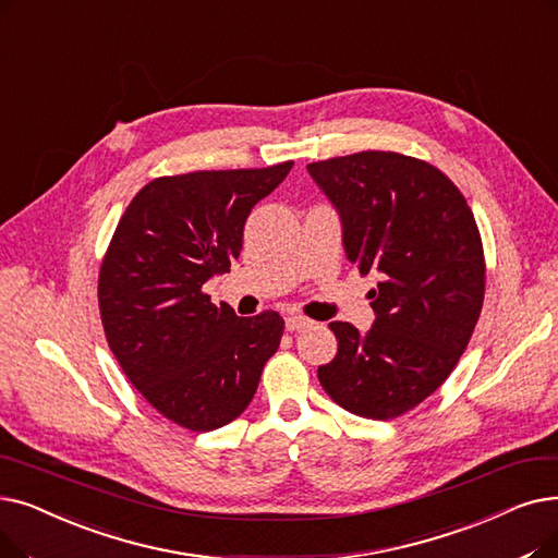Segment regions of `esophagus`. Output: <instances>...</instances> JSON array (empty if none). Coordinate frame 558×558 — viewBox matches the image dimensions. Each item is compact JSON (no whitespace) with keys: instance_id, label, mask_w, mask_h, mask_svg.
<instances>
[{"instance_id":"esophagus-1","label":"esophagus","mask_w":558,"mask_h":558,"mask_svg":"<svg viewBox=\"0 0 558 558\" xmlns=\"http://www.w3.org/2000/svg\"><path fill=\"white\" fill-rule=\"evenodd\" d=\"M310 326H312V322L307 317H303V314H287V317H284V328L289 332H299V330H305Z\"/></svg>"}]
</instances>
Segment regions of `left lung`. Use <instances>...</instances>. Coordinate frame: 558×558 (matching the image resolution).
<instances>
[{
    "label": "left lung",
    "mask_w": 558,
    "mask_h": 558,
    "mask_svg": "<svg viewBox=\"0 0 558 558\" xmlns=\"http://www.w3.org/2000/svg\"><path fill=\"white\" fill-rule=\"evenodd\" d=\"M342 216L344 248L376 322L360 335L332 322L337 353L317 376L326 395L367 420H395L449 378L486 294V257L460 189L424 159L365 150L307 163Z\"/></svg>",
    "instance_id": "8db88e82"
}]
</instances>
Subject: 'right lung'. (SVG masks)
<instances>
[{
  "label": "right lung",
  "instance_id": "add662e5",
  "mask_svg": "<svg viewBox=\"0 0 558 558\" xmlns=\"http://www.w3.org/2000/svg\"><path fill=\"white\" fill-rule=\"evenodd\" d=\"M292 166L157 178L109 241L98 278L109 349L141 397L182 428L205 433L236 420L280 347L278 312L236 317L203 284L230 271L251 209Z\"/></svg>",
  "mask_w": 558,
  "mask_h": 558
}]
</instances>
